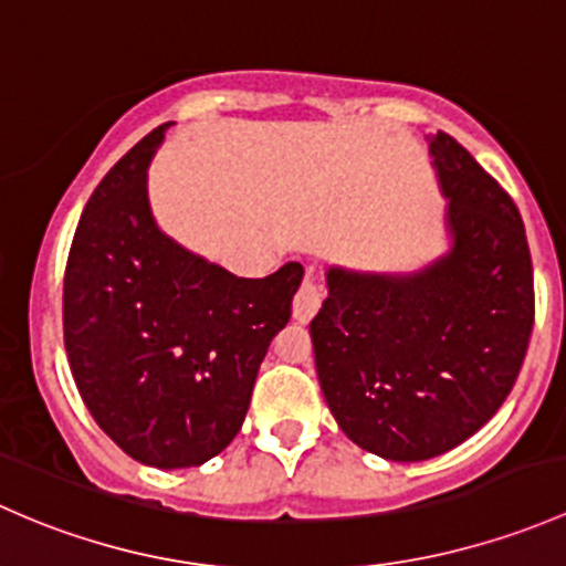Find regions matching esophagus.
Instances as JSON below:
<instances>
[{"label":"esophagus","mask_w":566,"mask_h":566,"mask_svg":"<svg viewBox=\"0 0 566 566\" xmlns=\"http://www.w3.org/2000/svg\"><path fill=\"white\" fill-rule=\"evenodd\" d=\"M322 300H324V291L322 285H318L316 275H313V270L305 272V281H302L300 291H296L294 296V318L300 324H307L313 316L318 313V307H322Z\"/></svg>","instance_id":"1"}]
</instances>
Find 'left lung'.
<instances>
[{
  "instance_id": "obj_1",
  "label": "left lung",
  "mask_w": 566,
  "mask_h": 566,
  "mask_svg": "<svg viewBox=\"0 0 566 566\" xmlns=\"http://www.w3.org/2000/svg\"><path fill=\"white\" fill-rule=\"evenodd\" d=\"M450 250L406 275L326 270L311 322L343 433L417 463L474 436L510 395L534 326V272L515 201L447 133L428 136Z\"/></svg>"
}]
</instances>
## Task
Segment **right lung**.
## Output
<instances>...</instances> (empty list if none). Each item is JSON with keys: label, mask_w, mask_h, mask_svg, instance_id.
Masks as SVG:
<instances>
[{"label": "right lung", "mask_w": 566, "mask_h": 566, "mask_svg": "<svg viewBox=\"0 0 566 566\" xmlns=\"http://www.w3.org/2000/svg\"><path fill=\"white\" fill-rule=\"evenodd\" d=\"M155 127L86 201L65 270V348L103 433L155 469L201 465L240 433L272 337L289 324L302 264L237 277L155 223Z\"/></svg>", "instance_id": "add662e5"}]
</instances>
